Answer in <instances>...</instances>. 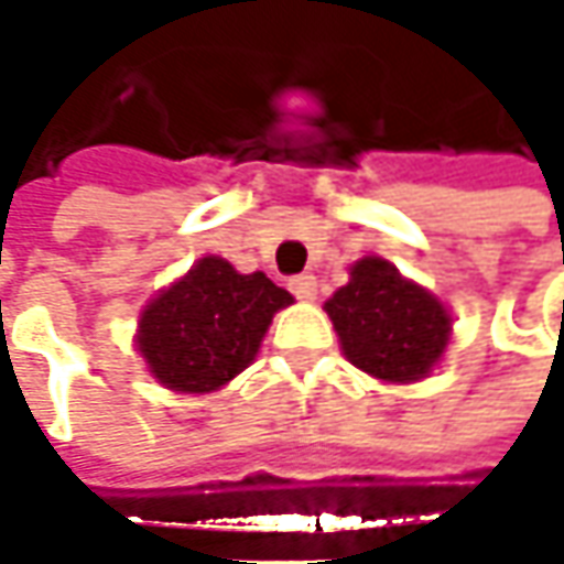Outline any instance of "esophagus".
<instances>
[{
	"instance_id": "esophagus-1",
	"label": "esophagus",
	"mask_w": 564,
	"mask_h": 564,
	"mask_svg": "<svg viewBox=\"0 0 564 564\" xmlns=\"http://www.w3.org/2000/svg\"><path fill=\"white\" fill-rule=\"evenodd\" d=\"M290 290H293L296 300L313 303V300H316V278H313V274H296V278L290 281Z\"/></svg>"
}]
</instances>
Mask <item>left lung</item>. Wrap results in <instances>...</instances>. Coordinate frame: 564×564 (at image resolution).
Wrapping results in <instances>:
<instances>
[{"instance_id":"8db88e82","label":"left lung","mask_w":564,"mask_h":564,"mask_svg":"<svg viewBox=\"0 0 564 564\" xmlns=\"http://www.w3.org/2000/svg\"><path fill=\"white\" fill-rule=\"evenodd\" d=\"M341 355L384 384H416L433 375L452 341V310L423 283L403 278L390 261L365 254L348 268V283L323 306Z\"/></svg>"}]
</instances>
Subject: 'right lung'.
<instances>
[{
  "mask_svg": "<svg viewBox=\"0 0 564 564\" xmlns=\"http://www.w3.org/2000/svg\"><path fill=\"white\" fill-rule=\"evenodd\" d=\"M293 296L268 274H241L219 254L199 258L158 290L138 316L134 351L174 393H213L261 351L274 316Z\"/></svg>",
  "mask_w": 564,
  "mask_h": 564,
  "instance_id": "right-lung-1",
  "label": "right lung"
}]
</instances>
